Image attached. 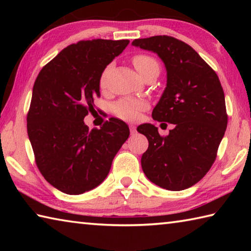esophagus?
<instances>
[{
    "instance_id": "34e87169",
    "label": "esophagus",
    "mask_w": 251,
    "mask_h": 251,
    "mask_svg": "<svg viewBox=\"0 0 251 251\" xmlns=\"http://www.w3.org/2000/svg\"><path fill=\"white\" fill-rule=\"evenodd\" d=\"M129 129H130V134L131 135H134L136 133V128H135L134 125H129Z\"/></svg>"
}]
</instances>
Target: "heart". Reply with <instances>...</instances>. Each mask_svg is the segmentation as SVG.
<instances>
[{
	"label": "heart",
	"instance_id": "b5f03b06",
	"mask_svg": "<svg viewBox=\"0 0 251 251\" xmlns=\"http://www.w3.org/2000/svg\"><path fill=\"white\" fill-rule=\"evenodd\" d=\"M133 64L135 69L141 76H143L148 71L151 70H157L159 71L158 62L156 61L154 57L148 56V55L139 54L136 55L133 58ZM107 74V69L104 71L103 75L100 77V87H105V77ZM148 107V103L144 100H135V99H123L116 101L113 105V112L116 114L118 117L123 118L125 121H134L137 120L139 116V113L142 110H145Z\"/></svg>",
	"mask_w": 251,
	"mask_h": 251
}]
</instances>
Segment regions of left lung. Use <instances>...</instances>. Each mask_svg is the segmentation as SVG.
<instances>
[{
    "label": "left lung",
    "mask_w": 251,
    "mask_h": 251,
    "mask_svg": "<svg viewBox=\"0 0 251 251\" xmlns=\"http://www.w3.org/2000/svg\"><path fill=\"white\" fill-rule=\"evenodd\" d=\"M131 45L156 53L163 61L167 83L151 116L175 126L165 137L152 124L137 127L148 139L143 172L161 188H189L214 164L227 128L222 84L215 71L182 41L158 35L135 40Z\"/></svg>",
    "instance_id": "left-lung-1"
}]
</instances>
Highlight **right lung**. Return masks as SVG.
Wrapping results in <instances>:
<instances>
[{
    "mask_svg": "<svg viewBox=\"0 0 251 251\" xmlns=\"http://www.w3.org/2000/svg\"><path fill=\"white\" fill-rule=\"evenodd\" d=\"M128 40L80 41L67 46L37 75L27 114L36 165L55 188L79 195L104 181L129 136L125 122L110 118L90 130L84 117L100 95L101 74Z\"/></svg>",
    "mask_w": 251,
    "mask_h": 251,
    "instance_id": "1",
    "label": "right lung"
}]
</instances>
